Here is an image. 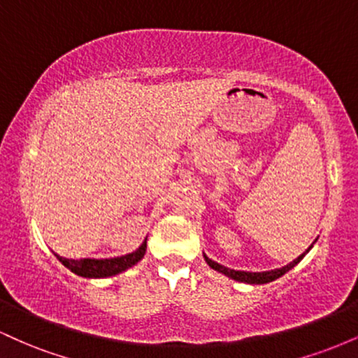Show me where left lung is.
Wrapping results in <instances>:
<instances>
[{
  "mask_svg": "<svg viewBox=\"0 0 358 358\" xmlns=\"http://www.w3.org/2000/svg\"><path fill=\"white\" fill-rule=\"evenodd\" d=\"M311 248H308V250H310ZM306 250V252H308ZM303 252L301 256H299L298 259H294L293 262H289V264L285 266V268H279V269H274V271H264V273H248V271H236V269H229L225 268V266L219 264V262L212 261V259H208L207 256H205V261H207V264L210 266L212 269L219 271V273L225 274V276L236 279V281H241V282H249V285H264V282H271L274 281V279L281 278L282 274L287 273L289 269H293L294 266L298 264L299 261H301L303 257H305V254Z\"/></svg>",
  "mask_w": 358,
  "mask_h": 358,
  "instance_id": "1",
  "label": "left lung"
}]
</instances>
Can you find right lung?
<instances>
[{
    "label": "right lung",
    "instance_id": "obj_1",
    "mask_svg": "<svg viewBox=\"0 0 358 358\" xmlns=\"http://www.w3.org/2000/svg\"><path fill=\"white\" fill-rule=\"evenodd\" d=\"M146 252V241L139 245V249L134 250V252L126 254V256L121 257H113V259H65L57 256V259L72 271V273L79 274V276L84 278H106L113 276V274L121 273V271H126L131 266H134L136 262L145 256Z\"/></svg>",
    "mask_w": 358,
    "mask_h": 358
}]
</instances>
